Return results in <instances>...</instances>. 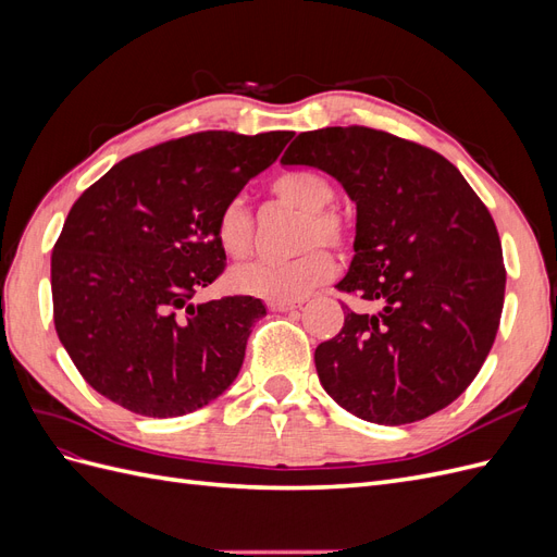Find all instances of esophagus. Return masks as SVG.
<instances>
[{
  "label": "esophagus",
  "mask_w": 557,
  "mask_h": 557,
  "mask_svg": "<svg viewBox=\"0 0 557 557\" xmlns=\"http://www.w3.org/2000/svg\"><path fill=\"white\" fill-rule=\"evenodd\" d=\"M301 305H305V299H274V301H269V309H272V311H293Z\"/></svg>",
  "instance_id": "34e87169"
}]
</instances>
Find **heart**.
<instances>
[{
	"mask_svg": "<svg viewBox=\"0 0 557 557\" xmlns=\"http://www.w3.org/2000/svg\"><path fill=\"white\" fill-rule=\"evenodd\" d=\"M278 205L295 209L305 221L299 223L297 246L309 248L293 260H252L234 269L230 283L234 290L260 299H299L334 274V260L318 244L342 248L348 242V225L334 205L336 190L327 176L295 170L272 183ZM215 239L232 258H244L256 242V221L242 197L230 199L215 218Z\"/></svg>",
	"mask_w": 557,
	"mask_h": 557,
	"instance_id": "heart-1",
	"label": "heart"
}]
</instances>
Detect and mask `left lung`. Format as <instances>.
I'll return each instance as SVG.
<instances>
[{
    "instance_id": "8db88e82",
    "label": "left lung",
    "mask_w": 557,
    "mask_h": 557,
    "mask_svg": "<svg viewBox=\"0 0 557 557\" xmlns=\"http://www.w3.org/2000/svg\"><path fill=\"white\" fill-rule=\"evenodd\" d=\"M281 164H307L356 201L342 332L315 348L327 395L369 423L407 425L458 399L493 348L507 272L491 211L434 150L372 127L301 132Z\"/></svg>"
}]
</instances>
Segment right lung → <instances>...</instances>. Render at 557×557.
Returning a JSON list of instances; mask_svg holds the SVG:
<instances>
[{
	"label": "right lung",
	"mask_w": 557,
	"mask_h": 557,
	"mask_svg": "<svg viewBox=\"0 0 557 557\" xmlns=\"http://www.w3.org/2000/svg\"><path fill=\"white\" fill-rule=\"evenodd\" d=\"M295 132H197L134 153L92 183L50 258L53 320L99 395L148 418L207 407L237 379L267 309L234 295L195 305L225 269L215 218Z\"/></svg>",
	"instance_id": "add662e5"
}]
</instances>
